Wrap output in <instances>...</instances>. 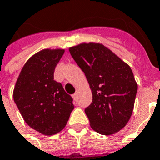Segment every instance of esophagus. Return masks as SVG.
<instances>
[{
  "label": "esophagus",
  "instance_id": "34e87169",
  "mask_svg": "<svg viewBox=\"0 0 160 160\" xmlns=\"http://www.w3.org/2000/svg\"><path fill=\"white\" fill-rule=\"evenodd\" d=\"M72 97L74 98V100H77V98H78V90H76L75 93L72 94Z\"/></svg>",
  "mask_w": 160,
  "mask_h": 160
}]
</instances>
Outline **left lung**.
Here are the masks:
<instances>
[{
    "label": "left lung",
    "mask_w": 160,
    "mask_h": 160,
    "mask_svg": "<svg viewBox=\"0 0 160 160\" xmlns=\"http://www.w3.org/2000/svg\"><path fill=\"white\" fill-rule=\"evenodd\" d=\"M69 51L91 88L92 103L84 110L91 128L106 136L119 131L130 118L137 92L131 68L100 43H82Z\"/></svg>",
    "instance_id": "obj_1"
}]
</instances>
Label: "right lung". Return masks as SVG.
<instances>
[{
	"instance_id": "right-lung-1",
	"label": "right lung",
	"mask_w": 160,
	"mask_h": 160,
	"mask_svg": "<svg viewBox=\"0 0 160 160\" xmlns=\"http://www.w3.org/2000/svg\"><path fill=\"white\" fill-rule=\"evenodd\" d=\"M64 50L45 49L25 63L13 90V100L24 121L46 136L62 130L74 106L60 82L53 79Z\"/></svg>"
}]
</instances>
